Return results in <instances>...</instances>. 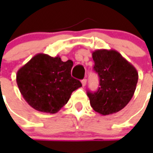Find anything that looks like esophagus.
Wrapping results in <instances>:
<instances>
[{
    "label": "esophagus",
    "mask_w": 153,
    "mask_h": 153,
    "mask_svg": "<svg viewBox=\"0 0 153 153\" xmlns=\"http://www.w3.org/2000/svg\"><path fill=\"white\" fill-rule=\"evenodd\" d=\"M81 82H82V85H83V87L85 86V85H86V84H87V79H83V80H82V81H81Z\"/></svg>",
    "instance_id": "obj_1"
}]
</instances>
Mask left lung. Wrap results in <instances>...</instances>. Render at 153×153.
Here are the masks:
<instances>
[{
	"mask_svg": "<svg viewBox=\"0 0 153 153\" xmlns=\"http://www.w3.org/2000/svg\"><path fill=\"white\" fill-rule=\"evenodd\" d=\"M94 70L98 74L100 87L88 92L90 105L102 115L120 111L131 100L138 83L135 67L117 51L98 49L93 52Z\"/></svg>",
	"mask_w": 153,
	"mask_h": 153,
	"instance_id": "1",
	"label": "left lung"
}]
</instances>
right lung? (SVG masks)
<instances>
[{
    "mask_svg": "<svg viewBox=\"0 0 153 153\" xmlns=\"http://www.w3.org/2000/svg\"><path fill=\"white\" fill-rule=\"evenodd\" d=\"M73 61L64 62L57 56L39 53L22 66L16 82L22 96L33 109L55 114L70 99L71 93L82 86L71 77Z\"/></svg>",
    "mask_w": 153,
    "mask_h": 153,
    "instance_id": "right-lung-1",
    "label": "right lung"
}]
</instances>
